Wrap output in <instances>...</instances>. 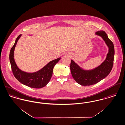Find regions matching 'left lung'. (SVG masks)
Listing matches in <instances>:
<instances>
[{
    "instance_id": "left-lung-1",
    "label": "left lung",
    "mask_w": 125,
    "mask_h": 125,
    "mask_svg": "<svg viewBox=\"0 0 125 125\" xmlns=\"http://www.w3.org/2000/svg\"><path fill=\"white\" fill-rule=\"evenodd\" d=\"M95 34L102 38L108 47V52L102 63L98 67L92 70H84L73 60H71L70 70L72 76L81 85H91L98 83L109 74L113 67L115 54L113 42L103 31H98Z\"/></svg>"
}]
</instances>
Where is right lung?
Returning a JSON list of instances; mask_svg holds the SVG:
<instances>
[{
  "instance_id": "obj_1",
  "label": "right lung",
  "mask_w": 125,
  "mask_h": 125,
  "mask_svg": "<svg viewBox=\"0 0 125 125\" xmlns=\"http://www.w3.org/2000/svg\"><path fill=\"white\" fill-rule=\"evenodd\" d=\"M21 36V34L16 39L10 53V61L13 73L17 79L26 86L33 88L43 87L51 79L53 68L60 60L61 57L50 62L45 66L36 72L27 73L21 71L17 66L14 58V50Z\"/></svg>"
}]
</instances>
